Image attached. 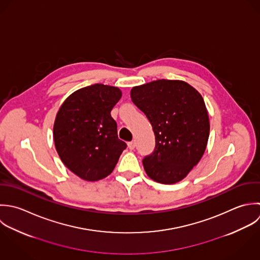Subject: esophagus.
Wrapping results in <instances>:
<instances>
[{
    "label": "esophagus",
    "instance_id": "obj_1",
    "mask_svg": "<svg viewBox=\"0 0 260 260\" xmlns=\"http://www.w3.org/2000/svg\"><path fill=\"white\" fill-rule=\"evenodd\" d=\"M135 146H136V144H135V141H131V142H128V147H129V149L133 150V149L135 148Z\"/></svg>",
    "mask_w": 260,
    "mask_h": 260
}]
</instances>
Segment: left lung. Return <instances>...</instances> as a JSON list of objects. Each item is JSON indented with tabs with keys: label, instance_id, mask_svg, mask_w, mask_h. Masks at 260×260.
I'll list each match as a JSON object with an SVG mask.
<instances>
[{
	"label": "left lung",
	"instance_id": "left-lung-1",
	"mask_svg": "<svg viewBox=\"0 0 260 260\" xmlns=\"http://www.w3.org/2000/svg\"><path fill=\"white\" fill-rule=\"evenodd\" d=\"M130 95L155 135L154 151L142 161L147 175L165 184L180 181L207 147L210 122L203 96L187 83L170 80L134 87Z\"/></svg>",
	"mask_w": 260,
	"mask_h": 260
}]
</instances>
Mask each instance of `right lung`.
I'll list each match as a JSON object with an SVG mask.
<instances>
[{"label":"right lung","mask_w":260,"mask_h":260,"mask_svg":"<svg viewBox=\"0 0 260 260\" xmlns=\"http://www.w3.org/2000/svg\"><path fill=\"white\" fill-rule=\"evenodd\" d=\"M121 96L118 87L94 84L73 92L57 112L56 151L64 166L85 180L108 176L127 147L118 138L117 123L111 117Z\"/></svg>","instance_id":"obj_1"}]
</instances>
